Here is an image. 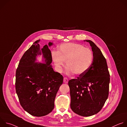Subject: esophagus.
I'll list each match as a JSON object with an SVG mask.
<instances>
[{
  "instance_id": "1",
  "label": "esophagus",
  "mask_w": 127,
  "mask_h": 127,
  "mask_svg": "<svg viewBox=\"0 0 127 127\" xmlns=\"http://www.w3.org/2000/svg\"><path fill=\"white\" fill-rule=\"evenodd\" d=\"M63 82L65 83H67L68 82V79L67 77H64L63 79Z\"/></svg>"
}]
</instances>
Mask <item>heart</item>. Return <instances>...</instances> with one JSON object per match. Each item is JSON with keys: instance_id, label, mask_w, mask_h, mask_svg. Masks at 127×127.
<instances>
[{"instance_id": "b5f03b06", "label": "heart", "mask_w": 127, "mask_h": 127, "mask_svg": "<svg viewBox=\"0 0 127 127\" xmlns=\"http://www.w3.org/2000/svg\"><path fill=\"white\" fill-rule=\"evenodd\" d=\"M52 59L57 70L61 71L65 62L67 65L66 72L76 75L84 74L91 65L93 54L89 49L82 45L69 43L61 45L57 52H52Z\"/></svg>"}]
</instances>
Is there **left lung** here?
<instances>
[{
  "mask_svg": "<svg viewBox=\"0 0 127 127\" xmlns=\"http://www.w3.org/2000/svg\"><path fill=\"white\" fill-rule=\"evenodd\" d=\"M93 61L85 73L69 81L70 107L76 114L89 117L98 113L107 99L110 75L100 50L92 41Z\"/></svg>",
  "mask_w": 127,
  "mask_h": 127,
  "instance_id": "8db88e82",
  "label": "left lung"
}]
</instances>
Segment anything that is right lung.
<instances>
[{
    "mask_svg": "<svg viewBox=\"0 0 127 127\" xmlns=\"http://www.w3.org/2000/svg\"><path fill=\"white\" fill-rule=\"evenodd\" d=\"M36 41L24 53L15 74L16 93L21 105L27 112L35 117L51 113L63 77L54 71L51 65V52L46 45L40 49ZM53 45L49 42V46ZM42 54L46 64L35 63L36 57Z\"/></svg>",
    "mask_w": 127,
    "mask_h": 127,
    "instance_id": "obj_1",
    "label": "right lung"
}]
</instances>
